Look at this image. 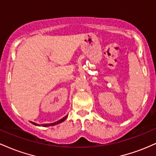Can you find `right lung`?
I'll list each match as a JSON object with an SVG mask.
<instances>
[{
  "label": "right lung",
  "mask_w": 156,
  "mask_h": 156,
  "mask_svg": "<svg viewBox=\"0 0 156 156\" xmlns=\"http://www.w3.org/2000/svg\"><path fill=\"white\" fill-rule=\"evenodd\" d=\"M67 117H68V115H66L65 117L62 118V119H59V120H58V121H57V122H53V123H49V124H42V127H48V126H53V125H58V124H59V123L62 122H64V120H65V119H67ZM31 122L32 124H33V125H37V126H40V125H39V124H37V123L34 122Z\"/></svg>",
  "instance_id": "1"
}]
</instances>
